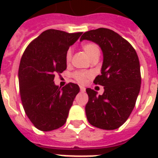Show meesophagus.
Here are the masks:
<instances>
[{
    "label": "esophagus",
    "instance_id": "34e87169",
    "mask_svg": "<svg viewBox=\"0 0 158 158\" xmlns=\"http://www.w3.org/2000/svg\"><path fill=\"white\" fill-rule=\"evenodd\" d=\"M85 88H84V87H83V86H80V91L81 92H84L85 91Z\"/></svg>",
    "mask_w": 158,
    "mask_h": 158
}]
</instances>
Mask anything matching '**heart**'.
<instances>
[{
  "label": "heart",
  "instance_id": "heart-1",
  "mask_svg": "<svg viewBox=\"0 0 158 158\" xmlns=\"http://www.w3.org/2000/svg\"><path fill=\"white\" fill-rule=\"evenodd\" d=\"M83 49L87 54V56H89V58L92 57L95 54H99V48L95 44V43H86L83 46ZM71 56H72V49L69 48L66 52V55H65V60L67 62L70 61L71 60ZM91 76V74L89 72H84V71H77L74 73L73 77L74 78L75 80L80 83V84H84L87 81V79H89V77Z\"/></svg>",
  "mask_w": 158,
  "mask_h": 158
}]
</instances>
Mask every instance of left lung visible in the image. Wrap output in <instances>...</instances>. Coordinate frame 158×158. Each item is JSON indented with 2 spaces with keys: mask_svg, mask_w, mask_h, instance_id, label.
Here are the masks:
<instances>
[{
  "mask_svg": "<svg viewBox=\"0 0 158 158\" xmlns=\"http://www.w3.org/2000/svg\"><path fill=\"white\" fill-rule=\"evenodd\" d=\"M97 43L103 54L101 74L94 83L104 86L102 95L87 89V119L92 125L112 130L127 120L135 107L141 86L140 64L131 44L114 31L105 28L88 31L80 41Z\"/></svg>",
  "mask_w": 158,
  "mask_h": 158,
  "instance_id": "1",
  "label": "left lung"
}]
</instances>
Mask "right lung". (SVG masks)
I'll return each instance as SVG.
<instances>
[{
    "label": "right lung",
    "mask_w": 158,
    "mask_h": 158,
    "mask_svg": "<svg viewBox=\"0 0 158 158\" xmlns=\"http://www.w3.org/2000/svg\"><path fill=\"white\" fill-rule=\"evenodd\" d=\"M83 33L48 29L32 41L24 51L19 68V84L26 115L37 129L51 131L66 122L78 84L63 88L54 83L55 74L66 69L67 50Z\"/></svg>",
    "instance_id": "obj_1"
}]
</instances>
